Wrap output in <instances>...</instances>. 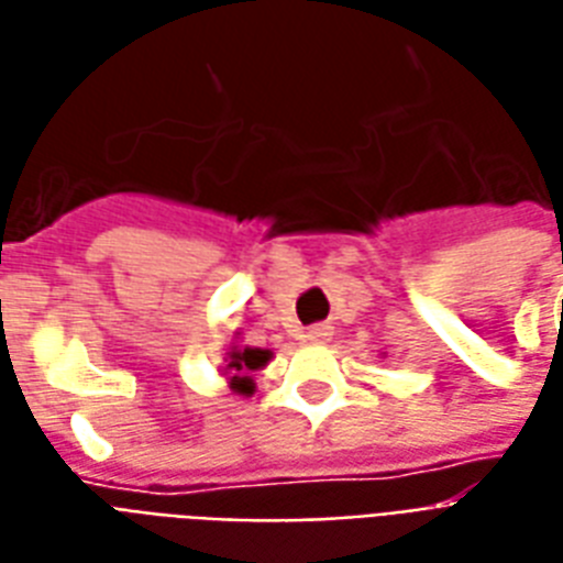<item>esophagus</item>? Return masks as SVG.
Listing matches in <instances>:
<instances>
[{
    "mask_svg": "<svg viewBox=\"0 0 563 563\" xmlns=\"http://www.w3.org/2000/svg\"><path fill=\"white\" fill-rule=\"evenodd\" d=\"M330 327H323V323H318V327H311L309 332H306V342H330Z\"/></svg>",
    "mask_w": 563,
    "mask_h": 563,
    "instance_id": "obj_1",
    "label": "esophagus"
}]
</instances>
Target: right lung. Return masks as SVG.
Returning a JSON list of instances; mask_svg holds the SVG:
<instances>
[{"label": "right lung", "mask_w": 563, "mask_h": 563, "mask_svg": "<svg viewBox=\"0 0 563 563\" xmlns=\"http://www.w3.org/2000/svg\"><path fill=\"white\" fill-rule=\"evenodd\" d=\"M269 360V351H261V347H242L231 351V363H228V375H231V387L236 393H252V377L249 372H257L261 366H266Z\"/></svg>", "instance_id": "1"}]
</instances>
